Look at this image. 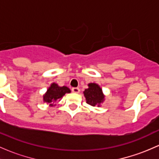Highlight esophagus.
<instances>
[{
	"mask_svg": "<svg viewBox=\"0 0 159 159\" xmlns=\"http://www.w3.org/2000/svg\"><path fill=\"white\" fill-rule=\"evenodd\" d=\"M71 91H72L73 93H79V92H80V89L78 88H71Z\"/></svg>",
	"mask_w": 159,
	"mask_h": 159,
	"instance_id": "esophagus-1",
	"label": "esophagus"
}]
</instances>
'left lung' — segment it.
<instances>
[{"instance_id": "obj_1", "label": "left lung", "mask_w": 159, "mask_h": 159, "mask_svg": "<svg viewBox=\"0 0 159 159\" xmlns=\"http://www.w3.org/2000/svg\"><path fill=\"white\" fill-rule=\"evenodd\" d=\"M89 88L85 89L84 94L86 98L87 103L90 106H95L99 105L104 99L102 90L97 84L90 83L88 84Z\"/></svg>"}]
</instances>
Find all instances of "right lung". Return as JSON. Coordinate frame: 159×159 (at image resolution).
Returning a JSON list of instances; mask_svg holds the SVG:
<instances>
[{
	"label": "right lung",
	"instance_id": "right-lung-1",
	"mask_svg": "<svg viewBox=\"0 0 159 159\" xmlns=\"http://www.w3.org/2000/svg\"><path fill=\"white\" fill-rule=\"evenodd\" d=\"M67 87H59L57 84H52L47 93L43 96V101L49 103H55L63 97L66 93H70Z\"/></svg>",
	"mask_w": 159,
	"mask_h": 159
}]
</instances>
